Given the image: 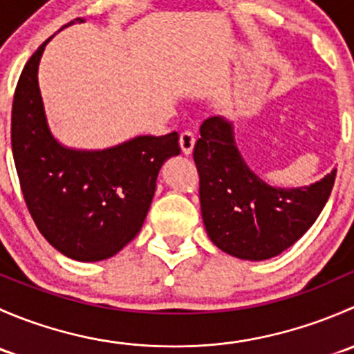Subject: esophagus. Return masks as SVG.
I'll list each match as a JSON object with an SVG mask.
<instances>
[{"instance_id":"1","label":"esophagus","mask_w":354,"mask_h":354,"mask_svg":"<svg viewBox=\"0 0 354 354\" xmlns=\"http://www.w3.org/2000/svg\"><path fill=\"white\" fill-rule=\"evenodd\" d=\"M194 145H195V135L192 133V131H183V133L180 135V147L181 151H183V154L185 156L192 154Z\"/></svg>"}]
</instances>
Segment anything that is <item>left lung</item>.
Wrapping results in <instances>:
<instances>
[{"label":"left lung","instance_id":"obj_1","mask_svg":"<svg viewBox=\"0 0 354 354\" xmlns=\"http://www.w3.org/2000/svg\"><path fill=\"white\" fill-rule=\"evenodd\" d=\"M194 159L200 209L210 241L241 260L279 255L312 227L327 203L335 169L306 187H272L250 169L234 138V121L212 116L200 127Z\"/></svg>","mask_w":354,"mask_h":354}]
</instances>
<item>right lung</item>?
<instances>
[{
  "label": "right lung",
  "instance_id": "right-lung-1",
  "mask_svg": "<svg viewBox=\"0 0 354 354\" xmlns=\"http://www.w3.org/2000/svg\"><path fill=\"white\" fill-rule=\"evenodd\" d=\"M77 19L63 25L59 30ZM58 30V32H59ZM39 46L17 84L12 108V151L25 203L48 243L78 262L116 255L142 230L160 167L180 154L176 131L140 135L106 149H75L53 135L46 116Z\"/></svg>",
  "mask_w": 354,
  "mask_h": 354
}]
</instances>
